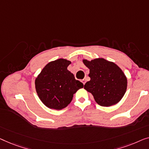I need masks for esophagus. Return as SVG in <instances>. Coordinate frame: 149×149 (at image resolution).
Masks as SVG:
<instances>
[{
	"mask_svg": "<svg viewBox=\"0 0 149 149\" xmlns=\"http://www.w3.org/2000/svg\"><path fill=\"white\" fill-rule=\"evenodd\" d=\"M81 82L83 83V84H85V83H86V79H81Z\"/></svg>",
	"mask_w": 149,
	"mask_h": 149,
	"instance_id": "1",
	"label": "esophagus"
}]
</instances>
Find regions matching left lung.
I'll return each instance as SVG.
<instances>
[{
	"mask_svg": "<svg viewBox=\"0 0 149 149\" xmlns=\"http://www.w3.org/2000/svg\"><path fill=\"white\" fill-rule=\"evenodd\" d=\"M83 63L90 70L91 80L84 88L93 95L100 106L109 107L117 103L125 93L127 78L122 70L115 64L104 58H96Z\"/></svg>",
	"mask_w": 149,
	"mask_h": 149,
	"instance_id": "obj_1",
	"label": "left lung"
}]
</instances>
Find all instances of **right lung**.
<instances>
[{
	"instance_id": "add662e5",
	"label": "right lung",
	"mask_w": 149,
	"mask_h": 149,
	"mask_svg": "<svg viewBox=\"0 0 149 149\" xmlns=\"http://www.w3.org/2000/svg\"><path fill=\"white\" fill-rule=\"evenodd\" d=\"M70 61L59 58L50 62L42 70L35 80L36 90L41 101L47 107L60 110L72 101L74 94L83 88L68 70Z\"/></svg>"
}]
</instances>
